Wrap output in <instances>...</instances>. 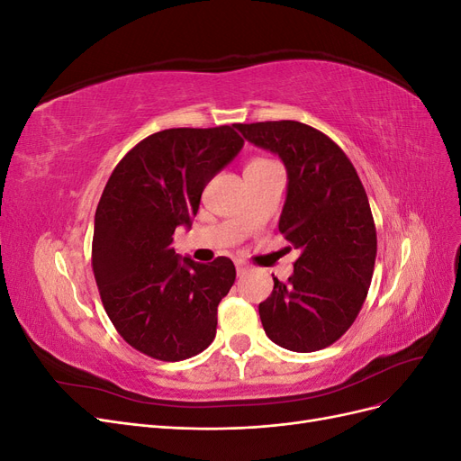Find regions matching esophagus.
<instances>
[{
    "instance_id": "obj_1",
    "label": "esophagus",
    "mask_w": 461,
    "mask_h": 461,
    "mask_svg": "<svg viewBox=\"0 0 461 461\" xmlns=\"http://www.w3.org/2000/svg\"><path fill=\"white\" fill-rule=\"evenodd\" d=\"M248 269H249V265H248L246 261H242V259H236V273H239V276L246 275V273H248Z\"/></svg>"
}]
</instances>
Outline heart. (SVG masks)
<instances>
[{
  "label": "heart",
  "instance_id": "1",
  "mask_svg": "<svg viewBox=\"0 0 461 461\" xmlns=\"http://www.w3.org/2000/svg\"><path fill=\"white\" fill-rule=\"evenodd\" d=\"M258 163H265V159H254V161H249L248 167H249V165H258Z\"/></svg>",
  "mask_w": 461,
  "mask_h": 461
}]
</instances>
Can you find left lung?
<instances>
[{
  "instance_id": "left-lung-1",
  "label": "left lung",
  "mask_w": 461,
  "mask_h": 461,
  "mask_svg": "<svg viewBox=\"0 0 461 461\" xmlns=\"http://www.w3.org/2000/svg\"><path fill=\"white\" fill-rule=\"evenodd\" d=\"M236 129L283 159L288 194L278 230L302 252L288 283L273 276L271 296L259 303L261 325L286 350H323L352 327L371 286L376 229L366 188L342 148L310 124Z\"/></svg>"
}]
</instances>
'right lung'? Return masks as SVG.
Returning a JSON list of instances; mask_svg holds the SVG:
<instances>
[{"mask_svg": "<svg viewBox=\"0 0 461 461\" xmlns=\"http://www.w3.org/2000/svg\"><path fill=\"white\" fill-rule=\"evenodd\" d=\"M234 129L149 134L117 163L97 203L92 269L102 303L124 342L153 359H188L215 339L234 263L180 259L173 234L190 225L205 185L244 146Z\"/></svg>", "mask_w": 461, "mask_h": 461, "instance_id": "obj_1", "label": "right lung"}]
</instances>
